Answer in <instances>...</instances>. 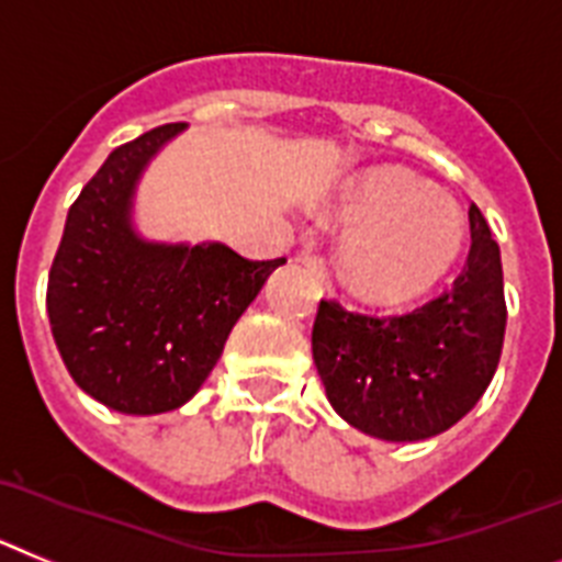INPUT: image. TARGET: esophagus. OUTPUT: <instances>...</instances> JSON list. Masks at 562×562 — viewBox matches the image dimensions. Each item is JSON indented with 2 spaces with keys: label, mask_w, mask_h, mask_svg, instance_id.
I'll list each match as a JSON object with an SVG mask.
<instances>
[{
  "label": "esophagus",
  "mask_w": 562,
  "mask_h": 562,
  "mask_svg": "<svg viewBox=\"0 0 562 562\" xmlns=\"http://www.w3.org/2000/svg\"><path fill=\"white\" fill-rule=\"evenodd\" d=\"M296 260H300L302 266L308 268L311 274H314L316 280L322 282V285H325V282H328V271H325V262H322L319 257H316V254H311V251H302L300 257H296Z\"/></svg>",
  "instance_id": "obj_1"
}]
</instances>
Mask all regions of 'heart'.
<instances>
[{
  "label": "heart",
  "mask_w": 562,
  "mask_h": 562,
  "mask_svg": "<svg viewBox=\"0 0 562 562\" xmlns=\"http://www.w3.org/2000/svg\"><path fill=\"white\" fill-rule=\"evenodd\" d=\"M339 243V274L373 305H409L456 268L467 221L450 194L393 166H373L345 180L325 206Z\"/></svg>",
  "instance_id": "b5f03b06"
}]
</instances>
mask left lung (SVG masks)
Instances as JSON below:
<instances>
[{
  "instance_id": "obj_1",
  "label": "left lung",
  "mask_w": 562,
  "mask_h": 562,
  "mask_svg": "<svg viewBox=\"0 0 562 562\" xmlns=\"http://www.w3.org/2000/svg\"><path fill=\"white\" fill-rule=\"evenodd\" d=\"M472 246L461 277L404 316H368L319 302L311 334L330 407L382 441H427L461 422L490 387L504 350L501 248L470 206Z\"/></svg>"
}]
</instances>
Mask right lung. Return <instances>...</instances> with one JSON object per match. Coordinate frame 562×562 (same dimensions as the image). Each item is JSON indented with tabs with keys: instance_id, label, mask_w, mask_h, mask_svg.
<instances>
[{
	"instance_id": "obj_1",
	"label": "right lung",
	"mask_w": 562,
	"mask_h": 562,
	"mask_svg": "<svg viewBox=\"0 0 562 562\" xmlns=\"http://www.w3.org/2000/svg\"><path fill=\"white\" fill-rule=\"evenodd\" d=\"M187 124L112 149L67 212L47 280L53 339L87 396L126 416H158L206 382L243 311L285 260L254 262L226 243L144 237L135 198Z\"/></svg>"
}]
</instances>
